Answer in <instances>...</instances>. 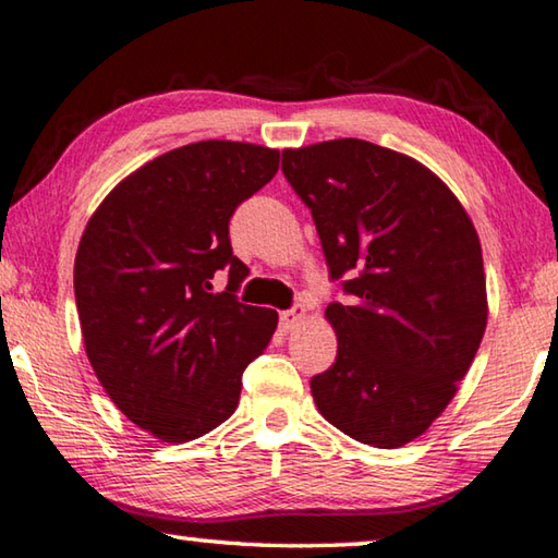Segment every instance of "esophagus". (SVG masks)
Returning <instances> with one entry per match:
<instances>
[{"label":"esophagus","instance_id":"esophagus-1","mask_svg":"<svg viewBox=\"0 0 558 558\" xmlns=\"http://www.w3.org/2000/svg\"><path fill=\"white\" fill-rule=\"evenodd\" d=\"M301 316H304V306L294 304L291 308H287V312L279 314V322H281V326L287 328V331H291V328H294L301 322Z\"/></svg>","mask_w":558,"mask_h":558}]
</instances>
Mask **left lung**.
<instances>
[{
    "label": "left lung",
    "mask_w": 558,
    "mask_h": 558,
    "mask_svg": "<svg viewBox=\"0 0 558 558\" xmlns=\"http://www.w3.org/2000/svg\"><path fill=\"white\" fill-rule=\"evenodd\" d=\"M281 170L349 296L326 306L339 353L312 378L314 403L353 440L403 447L450 403L485 336L472 219L425 166L368 141L284 150Z\"/></svg>",
    "instance_id": "1"
}]
</instances>
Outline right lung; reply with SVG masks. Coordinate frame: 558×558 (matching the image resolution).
<instances>
[{
    "mask_svg": "<svg viewBox=\"0 0 558 558\" xmlns=\"http://www.w3.org/2000/svg\"><path fill=\"white\" fill-rule=\"evenodd\" d=\"M277 170L279 150L264 145H182L116 185L81 236L73 291L88 361L116 408L162 442L222 425L271 341L277 312L236 299L250 269L230 217Z\"/></svg>",
    "mask_w": 558,
    "mask_h": 558,
    "instance_id": "right-lung-1",
    "label": "right lung"
}]
</instances>
